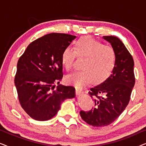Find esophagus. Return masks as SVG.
<instances>
[{
  "mask_svg": "<svg viewBox=\"0 0 146 146\" xmlns=\"http://www.w3.org/2000/svg\"><path fill=\"white\" fill-rule=\"evenodd\" d=\"M76 94L78 95H81L84 94V92L82 90L81 88H76Z\"/></svg>",
  "mask_w": 146,
  "mask_h": 146,
  "instance_id": "34e87169",
  "label": "esophagus"
}]
</instances>
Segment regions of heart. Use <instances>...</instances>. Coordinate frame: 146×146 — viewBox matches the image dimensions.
<instances>
[{
	"instance_id": "1",
	"label": "heart",
	"mask_w": 146,
	"mask_h": 146,
	"mask_svg": "<svg viewBox=\"0 0 146 146\" xmlns=\"http://www.w3.org/2000/svg\"><path fill=\"white\" fill-rule=\"evenodd\" d=\"M76 56L84 58L80 71L66 77V82L78 88H82L92 80L100 84L112 74L116 64V54L112 47L104 45L90 36H82L74 44V51L65 48L61 54V64L66 71L72 68Z\"/></svg>"
}]
</instances>
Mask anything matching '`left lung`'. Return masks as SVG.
Returning a JSON list of instances; mask_svg holds the SVG:
<instances>
[{"label":"left lung","instance_id":"8db88e82","mask_svg":"<svg viewBox=\"0 0 146 146\" xmlns=\"http://www.w3.org/2000/svg\"><path fill=\"white\" fill-rule=\"evenodd\" d=\"M103 38L115 52V69L106 81L90 88L89 94L94 100V108L80 112L84 121L95 127L110 124L119 116L128 104L135 84L134 62L125 45L113 36H104Z\"/></svg>","mask_w":146,"mask_h":146}]
</instances>
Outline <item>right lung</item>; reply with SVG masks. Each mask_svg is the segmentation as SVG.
<instances>
[{
    "instance_id": "1",
    "label": "right lung",
    "mask_w": 146,
    "mask_h": 146,
    "mask_svg": "<svg viewBox=\"0 0 146 146\" xmlns=\"http://www.w3.org/2000/svg\"><path fill=\"white\" fill-rule=\"evenodd\" d=\"M75 36L51 33L33 41L17 63L15 84L21 106L32 118L46 121L60 109L62 102L75 98V88L59 84L63 76L61 54Z\"/></svg>"
}]
</instances>
